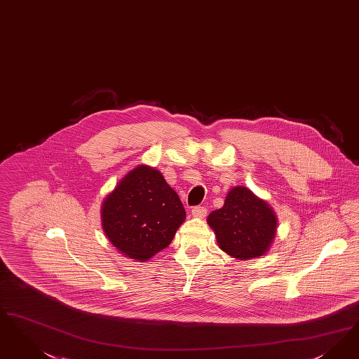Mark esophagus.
<instances>
[{
  "instance_id": "esophagus-1",
  "label": "esophagus",
  "mask_w": 359,
  "mask_h": 359,
  "mask_svg": "<svg viewBox=\"0 0 359 359\" xmlns=\"http://www.w3.org/2000/svg\"><path fill=\"white\" fill-rule=\"evenodd\" d=\"M192 216L194 217H205L207 216V210L204 207H194L192 208Z\"/></svg>"
}]
</instances>
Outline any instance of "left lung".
<instances>
[{"label": "left lung", "instance_id": "obj_1", "mask_svg": "<svg viewBox=\"0 0 359 359\" xmlns=\"http://www.w3.org/2000/svg\"><path fill=\"white\" fill-rule=\"evenodd\" d=\"M207 222L219 247L239 260L264 255L276 233L273 208L245 187H233L224 205L212 211Z\"/></svg>", "mask_w": 359, "mask_h": 359}]
</instances>
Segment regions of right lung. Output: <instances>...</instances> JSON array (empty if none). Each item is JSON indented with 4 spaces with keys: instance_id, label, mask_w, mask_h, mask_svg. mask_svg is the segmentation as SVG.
<instances>
[{
    "instance_id": "right-lung-1",
    "label": "right lung",
    "mask_w": 359,
    "mask_h": 359,
    "mask_svg": "<svg viewBox=\"0 0 359 359\" xmlns=\"http://www.w3.org/2000/svg\"><path fill=\"white\" fill-rule=\"evenodd\" d=\"M186 219L177 194L160 171L139 165L129 171L102 201V230L130 259L147 262L172 242Z\"/></svg>"
}]
</instances>
